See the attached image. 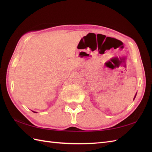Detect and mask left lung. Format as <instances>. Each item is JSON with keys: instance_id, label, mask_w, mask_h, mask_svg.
<instances>
[{"instance_id": "obj_1", "label": "left lung", "mask_w": 152, "mask_h": 152, "mask_svg": "<svg viewBox=\"0 0 152 152\" xmlns=\"http://www.w3.org/2000/svg\"><path fill=\"white\" fill-rule=\"evenodd\" d=\"M136 95H137V94H136V95H135V96H134V99H135V97H136Z\"/></svg>"}]
</instances>
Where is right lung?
Wrapping results in <instances>:
<instances>
[{
  "instance_id": "right-lung-1",
  "label": "right lung",
  "mask_w": 152,
  "mask_h": 152,
  "mask_svg": "<svg viewBox=\"0 0 152 152\" xmlns=\"http://www.w3.org/2000/svg\"><path fill=\"white\" fill-rule=\"evenodd\" d=\"M33 112H34V111H33Z\"/></svg>"
}]
</instances>
